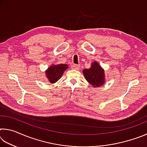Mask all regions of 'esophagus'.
I'll return each mask as SVG.
<instances>
[{"instance_id": "34e87169", "label": "esophagus", "mask_w": 147, "mask_h": 147, "mask_svg": "<svg viewBox=\"0 0 147 147\" xmlns=\"http://www.w3.org/2000/svg\"><path fill=\"white\" fill-rule=\"evenodd\" d=\"M71 67H72V69H76V70H78V69H79V68H80V65H77V64H73V65H72Z\"/></svg>"}]
</instances>
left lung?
Instances as JSON below:
<instances>
[{
	"label": "left lung",
	"mask_w": 147,
	"mask_h": 147,
	"mask_svg": "<svg viewBox=\"0 0 147 147\" xmlns=\"http://www.w3.org/2000/svg\"><path fill=\"white\" fill-rule=\"evenodd\" d=\"M83 74L86 80L93 87L100 86L104 84V70L96 62H94L89 69H84Z\"/></svg>",
	"instance_id": "1"
}]
</instances>
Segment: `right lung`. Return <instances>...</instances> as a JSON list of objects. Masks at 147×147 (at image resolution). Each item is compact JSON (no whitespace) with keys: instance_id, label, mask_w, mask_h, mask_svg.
Masks as SVG:
<instances>
[{"instance_id":"1","label":"right lung","mask_w":147,"mask_h":147,"mask_svg":"<svg viewBox=\"0 0 147 147\" xmlns=\"http://www.w3.org/2000/svg\"><path fill=\"white\" fill-rule=\"evenodd\" d=\"M67 68L68 66L65 64L55 65L50 67L46 71L47 76L50 82L53 84L58 81L61 77L63 72Z\"/></svg>"}]
</instances>
